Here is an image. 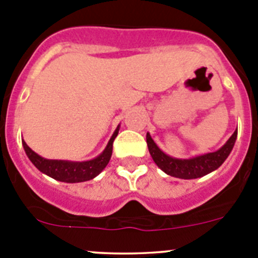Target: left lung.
<instances>
[{
    "label": "left lung",
    "mask_w": 258,
    "mask_h": 258,
    "mask_svg": "<svg viewBox=\"0 0 258 258\" xmlns=\"http://www.w3.org/2000/svg\"><path fill=\"white\" fill-rule=\"evenodd\" d=\"M236 139H237V130L233 132L232 136L228 139V141L220 150L215 151V152L205 153V155L201 156H196V157L183 158L182 160V158H175L166 155L155 144L150 134H147V136H146L148 151H150V155L152 156L156 165L167 175L183 179L199 178L217 170L225 162V160L232 151Z\"/></svg>",
    "instance_id": "obj_1"
}]
</instances>
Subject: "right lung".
Segmentation results:
<instances>
[{"label":"right lung","mask_w":258,"mask_h":258,"mask_svg":"<svg viewBox=\"0 0 258 258\" xmlns=\"http://www.w3.org/2000/svg\"><path fill=\"white\" fill-rule=\"evenodd\" d=\"M119 124L117 126L116 131L113 132L112 137L108 141L107 146L103 150L101 155L90 161H83V162H74V161H63V160H47V158L41 157L40 155L31 150L27 144L22 140L23 148L30 158L31 162L38 168L42 173L49 176V177L57 179L67 183H76V182L90 181L100 175L103 168L110 162V158L112 156V145L114 139L118 135Z\"/></svg>","instance_id":"right-lung-1"}]
</instances>
